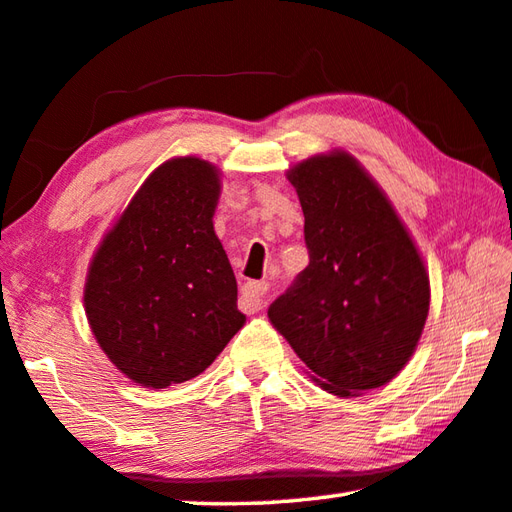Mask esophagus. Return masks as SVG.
Listing matches in <instances>:
<instances>
[{
  "label": "esophagus",
  "mask_w": 512,
  "mask_h": 512,
  "mask_svg": "<svg viewBox=\"0 0 512 512\" xmlns=\"http://www.w3.org/2000/svg\"><path fill=\"white\" fill-rule=\"evenodd\" d=\"M268 282H248L242 288V306L244 310H259L266 304V297H268Z\"/></svg>",
  "instance_id": "obj_1"
}]
</instances>
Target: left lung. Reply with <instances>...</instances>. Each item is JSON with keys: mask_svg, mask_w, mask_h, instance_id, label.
<instances>
[{"mask_svg": "<svg viewBox=\"0 0 512 512\" xmlns=\"http://www.w3.org/2000/svg\"><path fill=\"white\" fill-rule=\"evenodd\" d=\"M288 179L304 210L308 266L270 304V322L330 393L384 386L406 366L426 324L422 257L348 153L306 159Z\"/></svg>", "mask_w": 512, "mask_h": 512, "instance_id": "left-lung-1", "label": "left lung"}]
</instances>
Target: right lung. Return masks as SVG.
Masks as SVG:
<instances>
[{"mask_svg": "<svg viewBox=\"0 0 512 512\" xmlns=\"http://www.w3.org/2000/svg\"><path fill=\"white\" fill-rule=\"evenodd\" d=\"M217 195L215 166L170 159L130 199L88 268L90 328L137 384L166 388L197 377L246 322L213 230Z\"/></svg>", "mask_w": 512, "mask_h": 512, "instance_id": "obj_1", "label": "right lung"}]
</instances>
